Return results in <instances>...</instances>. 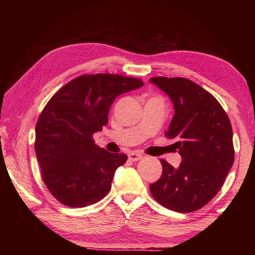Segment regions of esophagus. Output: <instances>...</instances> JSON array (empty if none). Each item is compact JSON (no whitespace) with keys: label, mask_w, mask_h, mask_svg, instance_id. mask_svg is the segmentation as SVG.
<instances>
[{"label":"esophagus","mask_w":255,"mask_h":255,"mask_svg":"<svg viewBox=\"0 0 255 255\" xmlns=\"http://www.w3.org/2000/svg\"><path fill=\"white\" fill-rule=\"evenodd\" d=\"M143 157L141 156L140 154H138V153H135V152H131V153H129L128 154V158L130 159V161H132V162H137V161H139V159Z\"/></svg>","instance_id":"esophagus-1"}]
</instances>
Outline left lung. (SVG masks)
<instances>
[{"mask_svg":"<svg viewBox=\"0 0 255 255\" xmlns=\"http://www.w3.org/2000/svg\"><path fill=\"white\" fill-rule=\"evenodd\" d=\"M173 102L174 116L165 136L182 157L178 169L161 159L163 172L149 184L158 204L178 213L200 209L217 195L234 163L230 118L216 98L183 77H152Z\"/></svg>","mask_w":255,"mask_h":255,"instance_id":"left-lung-1","label":"left lung"}]
</instances>
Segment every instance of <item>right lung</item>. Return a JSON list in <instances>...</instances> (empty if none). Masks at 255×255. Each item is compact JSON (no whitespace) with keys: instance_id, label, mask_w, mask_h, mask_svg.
I'll return each mask as SVG.
<instances>
[{"instance_id":"1","label":"right lung","mask_w":255,"mask_h":255,"mask_svg":"<svg viewBox=\"0 0 255 255\" xmlns=\"http://www.w3.org/2000/svg\"><path fill=\"white\" fill-rule=\"evenodd\" d=\"M143 84L124 75H81L59 89L41 111L34 150L46 187L63 205L82 208L110 191L127 155L100 148L93 133L108 124L116 98Z\"/></svg>"}]
</instances>
